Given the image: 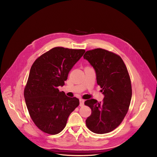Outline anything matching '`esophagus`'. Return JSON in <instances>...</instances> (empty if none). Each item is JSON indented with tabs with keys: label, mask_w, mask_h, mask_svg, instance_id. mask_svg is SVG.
<instances>
[{
	"label": "esophagus",
	"mask_w": 157,
	"mask_h": 157,
	"mask_svg": "<svg viewBox=\"0 0 157 157\" xmlns=\"http://www.w3.org/2000/svg\"><path fill=\"white\" fill-rule=\"evenodd\" d=\"M84 101L82 99H79V105L80 106H82L84 105Z\"/></svg>",
	"instance_id": "esophagus-1"
}]
</instances>
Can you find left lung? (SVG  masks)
<instances>
[{
    "label": "left lung",
    "mask_w": 157,
    "mask_h": 157,
    "mask_svg": "<svg viewBox=\"0 0 157 157\" xmlns=\"http://www.w3.org/2000/svg\"><path fill=\"white\" fill-rule=\"evenodd\" d=\"M83 58L94 68L104 95L102 102L94 99L84 102L91 109L86 126L96 133H109L121 124L128 110L132 94L130 76L121 57L113 52L96 48L87 51Z\"/></svg>",
    "instance_id": "obj_1"
}]
</instances>
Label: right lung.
I'll return each instance as SVG.
<instances>
[{
    "label": "right lung",
    "instance_id": "obj_1",
    "mask_svg": "<svg viewBox=\"0 0 157 157\" xmlns=\"http://www.w3.org/2000/svg\"><path fill=\"white\" fill-rule=\"evenodd\" d=\"M84 52L82 49L55 47L33 63L24 98L31 119L42 132L51 135L61 132L79 105L78 98L66 96L58 87L64 85L69 72Z\"/></svg>",
    "mask_w": 157,
    "mask_h": 157
}]
</instances>
